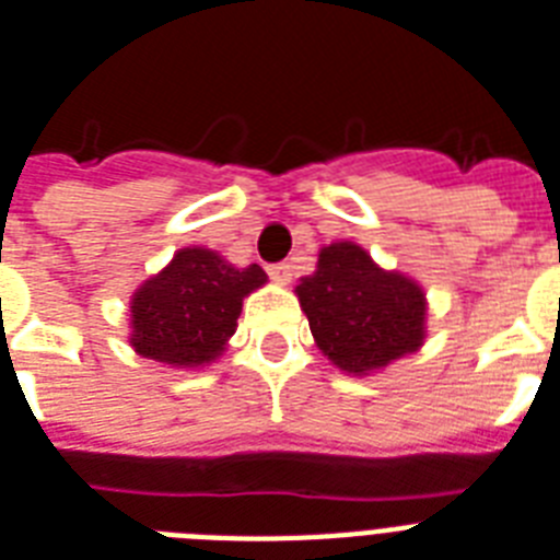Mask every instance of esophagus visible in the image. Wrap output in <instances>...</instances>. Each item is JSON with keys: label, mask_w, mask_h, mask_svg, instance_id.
Returning <instances> with one entry per match:
<instances>
[{"label": "esophagus", "mask_w": 560, "mask_h": 560, "mask_svg": "<svg viewBox=\"0 0 560 560\" xmlns=\"http://www.w3.org/2000/svg\"><path fill=\"white\" fill-rule=\"evenodd\" d=\"M267 272H270V279L279 281V284H288V281L293 279V267H290L288 261L270 264V267H267Z\"/></svg>", "instance_id": "obj_1"}]
</instances>
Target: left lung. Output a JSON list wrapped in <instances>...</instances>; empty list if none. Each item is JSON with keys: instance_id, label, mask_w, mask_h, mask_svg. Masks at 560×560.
<instances>
[{"instance_id": "left-lung-1", "label": "left lung", "mask_w": 560, "mask_h": 560, "mask_svg": "<svg viewBox=\"0 0 560 560\" xmlns=\"http://www.w3.org/2000/svg\"><path fill=\"white\" fill-rule=\"evenodd\" d=\"M316 346L342 372L366 374L416 351L424 340V293L381 270L358 244H331L314 276L296 288Z\"/></svg>"}]
</instances>
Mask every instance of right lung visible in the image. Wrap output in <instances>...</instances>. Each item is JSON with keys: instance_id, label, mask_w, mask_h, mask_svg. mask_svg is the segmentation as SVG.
<instances>
[{"instance_id": "add662e5", "label": "right lung", "mask_w": 560, "mask_h": 560, "mask_svg": "<svg viewBox=\"0 0 560 560\" xmlns=\"http://www.w3.org/2000/svg\"><path fill=\"white\" fill-rule=\"evenodd\" d=\"M264 281L258 264L237 270L211 249H179L160 276L136 290L130 342L142 358L168 366L211 363L235 334L244 296Z\"/></svg>"}]
</instances>
